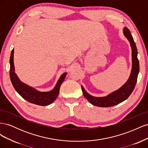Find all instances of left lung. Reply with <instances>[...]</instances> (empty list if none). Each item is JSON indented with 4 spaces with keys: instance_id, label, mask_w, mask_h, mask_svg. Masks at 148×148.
<instances>
[{
    "instance_id": "8db88e82",
    "label": "left lung",
    "mask_w": 148,
    "mask_h": 148,
    "mask_svg": "<svg viewBox=\"0 0 148 148\" xmlns=\"http://www.w3.org/2000/svg\"><path fill=\"white\" fill-rule=\"evenodd\" d=\"M123 34L130 43L132 47V69L130 76L128 81L120 89L105 97H98L89 95L85 91L83 86H82L83 96L91 104L94 106L101 107H108L117 105L119 103L126 100L130 96L135 87L139 71H140V65H139V61L137 57V48L133 36L130 33V31L127 27H125L123 29Z\"/></svg>"
}]
</instances>
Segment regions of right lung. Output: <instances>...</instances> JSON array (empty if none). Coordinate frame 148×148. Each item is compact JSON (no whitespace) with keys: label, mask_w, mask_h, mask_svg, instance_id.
Returning a JSON list of instances; mask_svg holds the SVG:
<instances>
[{"label":"right lung","mask_w":148,"mask_h":148,"mask_svg":"<svg viewBox=\"0 0 148 148\" xmlns=\"http://www.w3.org/2000/svg\"><path fill=\"white\" fill-rule=\"evenodd\" d=\"M13 53H14V49L12 51L10 59V77L16 91L26 101L33 104L42 106L52 104L59 95L60 86L64 81L66 73H64L60 76L56 86L52 91L49 92H40L34 88L28 86L27 84L22 83L18 78L16 74L15 73Z\"/></svg>","instance_id":"add662e5"}]
</instances>
